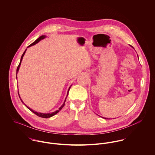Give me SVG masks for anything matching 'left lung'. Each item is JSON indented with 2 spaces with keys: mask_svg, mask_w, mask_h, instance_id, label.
Returning <instances> with one entry per match:
<instances>
[{
  "mask_svg": "<svg viewBox=\"0 0 155 155\" xmlns=\"http://www.w3.org/2000/svg\"><path fill=\"white\" fill-rule=\"evenodd\" d=\"M103 118H104V119H108V118H104V117H102ZM109 119H110V118H109Z\"/></svg>",
  "mask_w": 155,
  "mask_h": 155,
  "instance_id": "obj_1",
  "label": "left lung"
}]
</instances>
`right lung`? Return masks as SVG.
<instances>
[{
	"label": "right lung",
	"instance_id": "right-lung-1",
	"mask_svg": "<svg viewBox=\"0 0 155 155\" xmlns=\"http://www.w3.org/2000/svg\"><path fill=\"white\" fill-rule=\"evenodd\" d=\"M45 38H46V35H41L39 38H38L35 41V42H33L32 44H31L30 45H29L27 48H29V47H31V46H33V45H35L36 43H37L38 42H39L40 40H43V39H44ZM27 49H25V51H24V52L23 53V54H22V56H21V61H20V62H19V65L18 66L17 69V74L18 72V71H19V67H20V65H21V61H22V58H23V56H24V54H25V53L26 52V51H27ZM72 86V85H71ZM71 86L69 87V89H68V92H67V97H66V98H65V101H64V103L62 104V105L59 108V109L58 110H56L55 112H52V113H48V114H43V113H40V112H36V111H35V110H33V109H31V108H30L29 107H28L26 104H25V103H24V102L22 101V100L21 99V97H20V96H19V93H18V94H19V98H20V99H21V102H22V103H23L29 110H30L32 112H33L34 114H35V115H37V116H38V117H41V118H51V117H53V115H56L57 113H58L59 112V110H61L62 108H63V107L64 106V105H65V101H66V99H67V96H68V93H69V89H70V88H71ZM18 93H19L18 91Z\"/></svg>",
	"mask_w": 155,
	"mask_h": 155
}]
</instances>
